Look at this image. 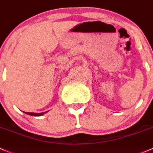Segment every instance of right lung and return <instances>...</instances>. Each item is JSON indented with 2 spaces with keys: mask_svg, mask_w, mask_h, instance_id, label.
Returning <instances> with one entry per match:
<instances>
[{
  "mask_svg": "<svg viewBox=\"0 0 153 153\" xmlns=\"http://www.w3.org/2000/svg\"><path fill=\"white\" fill-rule=\"evenodd\" d=\"M25 114H28V115H31V116H35V117H38V116H42L44 114H45L46 112H43V113H29V112H25Z\"/></svg>",
  "mask_w": 153,
  "mask_h": 153,
  "instance_id": "obj_1",
  "label": "right lung"
}]
</instances>
